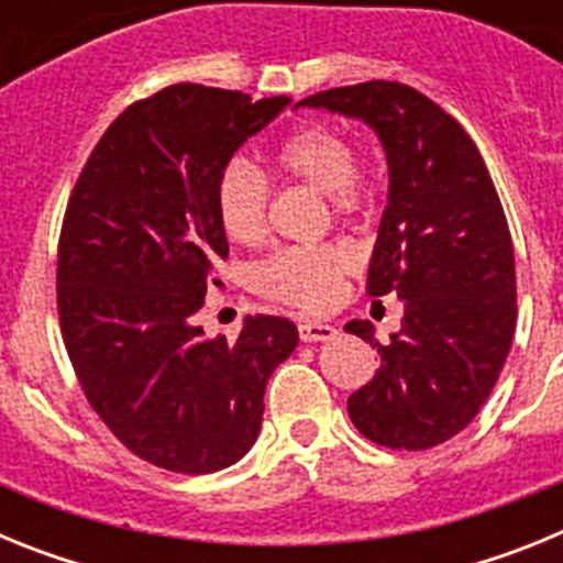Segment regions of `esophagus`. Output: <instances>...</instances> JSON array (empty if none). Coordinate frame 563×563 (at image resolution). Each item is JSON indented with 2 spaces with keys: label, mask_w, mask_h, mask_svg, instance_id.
Returning <instances> with one entry per match:
<instances>
[{
  "label": "esophagus",
  "mask_w": 563,
  "mask_h": 563,
  "mask_svg": "<svg viewBox=\"0 0 563 563\" xmlns=\"http://www.w3.org/2000/svg\"><path fill=\"white\" fill-rule=\"evenodd\" d=\"M298 338L305 343L330 341V338H335V327L324 324V321H301L298 324Z\"/></svg>",
  "instance_id": "obj_1"
}]
</instances>
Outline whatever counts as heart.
<instances>
[{
	"mask_svg": "<svg viewBox=\"0 0 563 563\" xmlns=\"http://www.w3.org/2000/svg\"><path fill=\"white\" fill-rule=\"evenodd\" d=\"M273 168L285 180L324 191L338 217H361L380 191V168L352 152L350 137L330 123L310 121L287 132L273 148ZM213 208L228 239L253 245L267 231L271 180L245 157L222 166L213 186ZM355 267V251L343 242L290 245L271 253L253 271V285L271 301L298 312H321L335 301L343 276Z\"/></svg>",
	"mask_w": 563,
	"mask_h": 563,
	"instance_id": "heart-1",
	"label": "heart"
}]
</instances>
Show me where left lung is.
<instances>
[{"label": "left lung", "instance_id": "obj_1", "mask_svg": "<svg viewBox=\"0 0 563 563\" xmlns=\"http://www.w3.org/2000/svg\"><path fill=\"white\" fill-rule=\"evenodd\" d=\"M301 107L366 121L389 161L366 292H397L406 316L386 346L369 321L343 327L380 355L346 409L377 445L434 449L479 415L514 343L516 262L499 194L471 134L409 84L324 89Z\"/></svg>", "mask_w": 563, "mask_h": 563}]
</instances>
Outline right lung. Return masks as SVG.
<instances>
[{"mask_svg": "<svg viewBox=\"0 0 563 563\" xmlns=\"http://www.w3.org/2000/svg\"><path fill=\"white\" fill-rule=\"evenodd\" d=\"M287 103L202 84L141 98L96 143L64 211L56 301L69 363L107 429L174 474H213L251 451L267 380L298 343L278 316H247L233 343L194 324L228 256L217 177Z\"/></svg>", "mask_w": 563, "mask_h": 563, "instance_id": "1", "label": "right lung"}]
</instances>
